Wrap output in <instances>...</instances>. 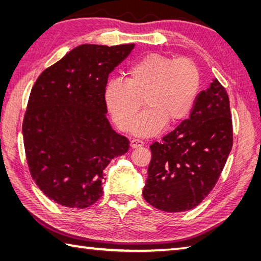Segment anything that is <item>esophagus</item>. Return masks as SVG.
I'll use <instances>...</instances> for the list:
<instances>
[{
	"instance_id": "1",
	"label": "esophagus",
	"mask_w": 261,
	"mask_h": 261,
	"mask_svg": "<svg viewBox=\"0 0 261 261\" xmlns=\"http://www.w3.org/2000/svg\"><path fill=\"white\" fill-rule=\"evenodd\" d=\"M143 145H145V143H143V141H141V140H139V139H134V140H131V142H130L131 148H134V149L140 148V147H142Z\"/></svg>"
}]
</instances>
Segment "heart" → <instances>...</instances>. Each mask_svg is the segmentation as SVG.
Segmentation results:
<instances>
[{
	"label": "heart",
	"instance_id": "obj_1",
	"mask_svg": "<svg viewBox=\"0 0 261 261\" xmlns=\"http://www.w3.org/2000/svg\"><path fill=\"white\" fill-rule=\"evenodd\" d=\"M199 84V70L191 59L148 54L127 68L125 80L108 82L104 104L121 131H129L132 126L135 135L151 137L166 124L173 127L187 118ZM141 99L146 110L134 122Z\"/></svg>",
	"mask_w": 261,
	"mask_h": 261
}]
</instances>
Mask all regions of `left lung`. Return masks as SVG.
<instances>
[{"label": "left lung", "mask_w": 261, "mask_h": 261, "mask_svg": "<svg viewBox=\"0 0 261 261\" xmlns=\"http://www.w3.org/2000/svg\"><path fill=\"white\" fill-rule=\"evenodd\" d=\"M232 136L229 96L215 79L197 95L190 118L150 146L143 198L170 213L197 206L222 173Z\"/></svg>", "instance_id": "1"}]
</instances>
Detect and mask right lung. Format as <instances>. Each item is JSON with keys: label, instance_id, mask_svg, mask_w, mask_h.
Wrapping results in <instances>:
<instances>
[{"label": "right lung", "instance_id": "right-lung-1", "mask_svg": "<svg viewBox=\"0 0 261 261\" xmlns=\"http://www.w3.org/2000/svg\"><path fill=\"white\" fill-rule=\"evenodd\" d=\"M134 43L82 45L48 67L33 85L22 124L32 179L51 201L85 208L103 195L104 169L129 150L107 119L109 74Z\"/></svg>", "mask_w": 261, "mask_h": 261}]
</instances>
